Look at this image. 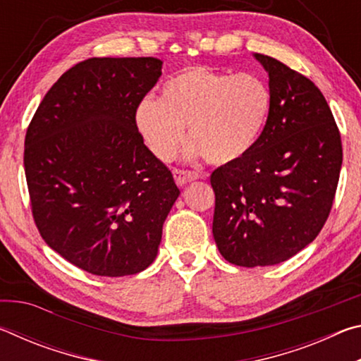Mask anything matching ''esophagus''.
Wrapping results in <instances>:
<instances>
[{
  "instance_id": "34e87169",
  "label": "esophagus",
  "mask_w": 361,
  "mask_h": 361,
  "mask_svg": "<svg viewBox=\"0 0 361 361\" xmlns=\"http://www.w3.org/2000/svg\"><path fill=\"white\" fill-rule=\"evenodd\" d=\"M199 172H194V170H181V169H173V178L176 181V185L183 186L186 185V183H191L194 180H199L200 178Z\"/></svg>"
}]
</instances>
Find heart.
<instances>
[{
  "mask_svg": "<svg viewBox=\"0 0 361 361\" xmlns=\"http://www.w3.org/2000/svg\"><path fill=\"white\" fill-rule=\"evenodd\" d=\"M271 108V89L261 76L188 66L162 85L161 99L146 97L138 103L135 124L149 151L162 161L178 151L188 124L189 154H204L221 166L255 148Z\"/></svg>",
  "mask_w": 361,
  "mask_h": 361,
  "instance_id": "obj_1",
  "label": "heart"
}]
</instances>
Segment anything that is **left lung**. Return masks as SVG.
Returning <instances> with one entry per match:
<instances>
[{
  "instance_id": "obj_1",
  "label": "left lung",
  "mask_w": 361,
  "mask_h": 361,
  "mask_svg": "<svg viewBox=\"0 0 361 361\" xmlns=\"http://www.w3.org/2000/svg\"><path fill=\"white\" fill-rule=\"evenodd\" d=\"M269 75L272 108L247 156L218 167L213 237L235 266H274L312 242L331 212L342 145L317 85L279 60L255 54Z\"/></svg>"
}]
</instances>
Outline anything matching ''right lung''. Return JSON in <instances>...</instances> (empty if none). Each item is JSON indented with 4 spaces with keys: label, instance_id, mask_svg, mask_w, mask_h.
<instances>
[{
    "label": "right lung",
    "instance_id": "1",
    "mask_svg": "<svg viewBox=\"0 0 361 361\" xmlns=\"http://www.w3.org/2000/svg\"><path fill=\"white\" fill-rule=\"evenodd\" d=\"M161 70L154 57L84 60L49 89L28 126L23 166L36 228L94 276L145 271L180 195L135 124Z\"/></svg>",
    "mask_w": 361,
    "mask_h": 361
}]
</instances>
